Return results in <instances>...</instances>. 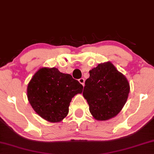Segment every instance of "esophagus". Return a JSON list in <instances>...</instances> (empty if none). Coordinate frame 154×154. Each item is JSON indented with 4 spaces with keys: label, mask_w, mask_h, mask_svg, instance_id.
I'll list each match as a JSON object with an SVG mask.
<instances>
[{
    "label": "esophagus",
    "mask_w": 154,
    "mask_h": 154,
    "mask_svg": "<svg viewBox=\"0 0 154 154\" xmlns=\"http://www.w3.org/2000/svg\"><path fill=\"white\" fill-rule=\"evenodd\" d=\"M79 82L83 86H84V84H85V79H84V78H80V79H79Z\"/></svg>",
    "instance_id": "34e87169"
}]
</instances>
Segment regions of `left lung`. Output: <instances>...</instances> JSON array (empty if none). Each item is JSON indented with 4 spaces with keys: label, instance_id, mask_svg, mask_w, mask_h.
<instances>
[{
    "label": "left lung",
    "instance_id": "obj_1",
    "mask_svg": "<svg viewBox=\"0 0 154 154\" xmlns=\"http://www.w3.org/2000/svg\"><path fill=\"white\" fill-rule=\"evenodd\" d=\"M89 72L83 96L89 105L90 113L98 121L113 118L128 99L130 89L128 79L109 62L98 64Z\"/></svg>",
    "mask_w": 154,
    "mask_h": 154
}]
</instances>
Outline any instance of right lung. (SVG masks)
I'll return each mask as SVG.
<instances>
[{
	"instance_id": "add662e5",
	"label": "right lung",
	"mask_w": 154,
	"mask_h": 154,
	"mask_svg": "<svg viewBox=\"0 0 154 154\" xmlns=\"http://www.w3.org/2000/svg\"><path fill=\"white\" fill-rule=\"evenodd\" d=\"M82 91V85L70 75L56 68H42L29 83L27 98L39 116L57 123L67 116L72 97Z\"/></svg>"
}]
</instances>
